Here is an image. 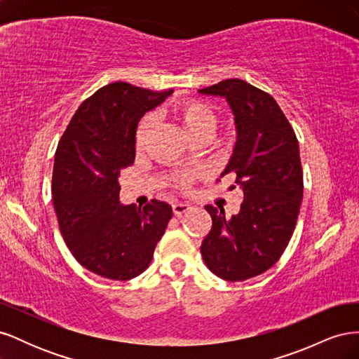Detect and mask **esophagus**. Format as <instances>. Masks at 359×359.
<instances>
[{"label":"esophagus","instance_id":"obj_1","mask_svg":"<svg viewBox=\"0 0 359 359\" xmlns=\"http://www.w3.org/2000/svg\"><path fill=\"white\" fill-rule=\"evenodd\" d=\"M191 210L190 203H181V202H175L172 205V211L177 217H181L184 212H187Z\"/></svg>","mask_w":359,"mask_h":359}]
</instances>
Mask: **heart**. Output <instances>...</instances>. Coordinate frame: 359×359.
Wrapping results in <instances>:
<instances>
[{"instance_id": "1", "label": "heart", "mask_w": 359, "mask_h": 359, "mask_svg": "<svg viewBox=\"0 0 359 359\" xmlns=\"http://www.w3.org/2000/svg\"><path fill=\"white\" fill-rule=\"evenodd\" d=\"M175 116L186 130V133L196 142V140H206L208 142L210 139L215 135V130L219 127V115L212 109L210 104L198 102V100H186L180 103L175 107ZM154 119L151 115H147L142 118V121L139 123L135 135V144L137 148H142L147 142V137L153 128ZM187 173H182V175L173 178V182L177 186H186L189 181Z\"/></svg>"}]
</instances>
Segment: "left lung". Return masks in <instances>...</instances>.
I'll return each mask as SVG.
<instances>
[{
    "label": "left lung",
    "instance_id": "obj_1",
    "mask_svg": "<svg viewBox=\"0 0 359 359\" xmlns=\"http://www.w3.org/2000/svg\"><path fill=\"white\" fill-rule=\"evenodd\" d=\"M199 94L223 97L235 118L236 142L220 178L233 173L244 191L238 214L206 205L212 227L201 253L212 273L243 281L265 273L289 244L302 201V168L295 132L269 94L226 79Z\"/></svg>",
    "mask_w": 359,
    "mask_h": 359
}]
</instances>
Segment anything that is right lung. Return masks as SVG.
Masks as SVG:
<instances>
[{
  "instance_id": "1",
  "label": "right lung",
  "mask_w": 359,
  "mask_h": 359,
  "mask_svg": "<svg viewBox=\"0 0 359 359\" xmlns=\"http://www.w3.org/2000/svg\"><path fill=\"white\" fill-rule=\"evenodd\" d=\"M172 94L127 82L95 91L73 115L53 163L52 201L61 235L78 262L104 278H135L153 260L172 219L166 202H119V172L133 165L139 119Z\"/></svg>"
}]
</instances>
